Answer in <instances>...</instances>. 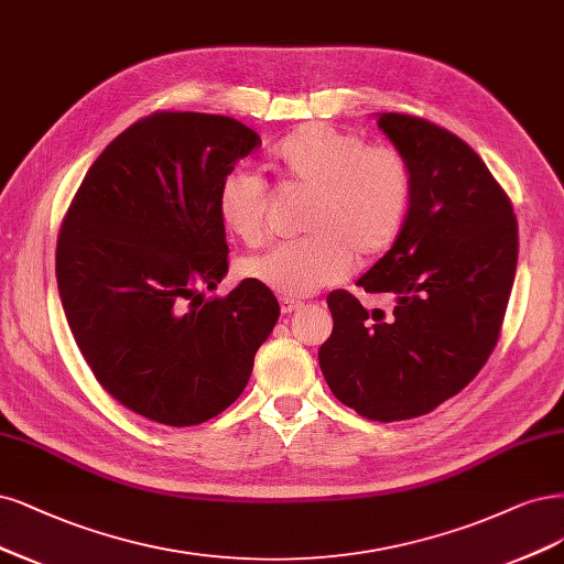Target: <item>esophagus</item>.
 <instances>
[{
	"label": "esophagus",
	"instance_id": "34e87169",
	"mask_svg": "<svg viewBox=\"0 0 564 564\" xmlns=\"http://www.w3.org/2000/svg\"><path fill=\"white\" fill-rule=\"evenodd\" d=\"M303 303L301 301H294V299H280V307H282V313L284 315H291L294 313V310H299Z\"/></svg>",
	"mask_w": 564,
	"mask_h": 564
}]
</instances>
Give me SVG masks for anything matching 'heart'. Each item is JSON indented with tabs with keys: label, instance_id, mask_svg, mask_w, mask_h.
Instances as JSON below:
<instances>
[{
	"label": "heart",
	"instance_id": "b5f03b06",
	"mask_svg": "<svg viewBox=\"0 0 564 564\" xmlns=\"http://www.w3.org/2000/svg\"><path fill=\"white\" fill-rule=\"evenodd\" d=\"M268 170L280 184L305 186L301 230L307 236L270 247L242 263V275L282 296H310L343 280L364 259L380 257L399 238L411 172L392 147H366L355 132L305 123L270 151ZM265 184L232 170L217 186V215L245 245H259L265 230Z\"/></svg>",
	"mask_w": 564,
	"mask_h": 564
}]
</instances>
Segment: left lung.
Here are the masks:
<instances>
[{"mask_svg":"<svg viewBox=\"0 0 564 564\" xmlns=\"http://www.w3.org/2000/svg\"><path fill=\"white\" fill-rule=\"evenodd\" d=\"M411 172V205L392 249L359 278L392 313L349 291L326 296L334 332L319 347L334 397L368 420L432 413L492 355L518 263L513 205L478 153L451 130L380 113Z\"/></svg>","mask_w":564,"mask_h":564,"instance_id":"left-lung-1","label":"left lung"}]
</instances>
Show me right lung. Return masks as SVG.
Listing matches in <instances>:
<instances>
[{"mask_svg": "<svg viewBox=\"0 0 564 564\" xmlns=\"http://www.w3.org/2000/svg\"><path fill=\"white\" fill-rule=\"evenodd\" d=\"M261 147L228 116L156 111L90 165L55 249L57 291L93 376L132 413L167 426L207 422L249 382L280 303L228 273L217 186Z\"/></svg>", "mask_w": 564, "mask_h": 564, "instance_id": "1", "label": "right lung"}]
</instances>
